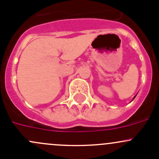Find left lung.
<instances>
[{
  "label": "left lung",
  "instance_id": "1",
  "mask_svg": "<svg viewBox=\"0 0 159 159\" xmlns=\"http://www.w3.org/2000/svg\"><path fill=\"white\" fill-rule=\"evenodd\" d=\"M136 97V95L135 96H134V98H133V100H134V98H135Z\"/></svg>",
  "mask_w": 159,
  "mask_h": 159
}]
</instances>
